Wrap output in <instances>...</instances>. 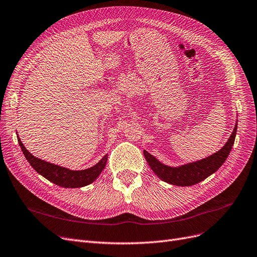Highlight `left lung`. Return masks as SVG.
I'll use <instances>...</instances> for the list:
<instances>
[{
	"mask_svg": "<svg viewBox=\"0 0 257 257\" xmlns=\"http://www.w3.org/2000/svg\"><path fill=\"white\" fill-rule=\"evenodd\" d=\"M237 121L238 120H236L233 132L223 147L204 159L179 166H169L161 162L146 150H144V157L153 172L162 181L177 186L195 185L216 173L229 157L236 137Z\"/></svg>",
	"mask_w": 257,
	"mask_h": 257,
	"instance_id": "1",
	"label": "left lung"
}]
</instances>
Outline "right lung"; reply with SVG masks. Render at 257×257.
<instances>
[{"instance_id":"1","label":"right lung","mask_w":257,"mask_h":257,"mask_svg":"<svg viewBox=\"0 0 257 257\" xmlns=\"http://www.w3.org/2000/svg\"><path fill=\"white\" fill-rule=\"evenodd\" d=\"M18 142L23 151L24 157L26 158L28 163L31 164V166L36 170V172L39 175H41L42 177H44L45 179L49 180V181H51L52 183L64 188L83 187L85 185L93 183L101 174L104 166L107 164L108 155L103 156L98 162L95 165H93L92 167L85 168L82 170H72L70 168L46 162L44 160L36 158L24 147L23 143L21 142V139L19 138V136H18Z\"/></svg>"}]
</instances>
